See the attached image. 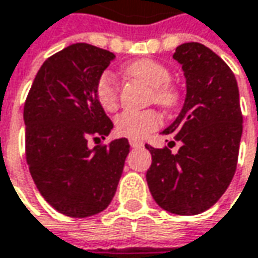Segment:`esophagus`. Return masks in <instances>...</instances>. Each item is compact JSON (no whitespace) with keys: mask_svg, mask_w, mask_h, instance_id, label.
<instances>
[{"mask_svg":"<svg viewBox=\"0 0 258 258\" xmlns=\"http://www.w3.org/2000/svg\"><path fill=\"white\" fill-rule=\"evenodd\" d=\"M130 146H131L133 149H137V147H141V146H143V141L134 140V139H133V140H130Z\"/></svg>","mask_w":258,"mask_h":258,"instance_id":"1","label":"esophagus"}]
</instances>
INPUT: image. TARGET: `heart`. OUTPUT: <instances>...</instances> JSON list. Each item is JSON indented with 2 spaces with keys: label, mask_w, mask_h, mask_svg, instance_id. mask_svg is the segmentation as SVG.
Returning a JSON list of instances; mask_svg holds the SVG:
<instances>
[{
  "label": "heart",
  "mask_w": 258,
  "mask_h": 258,
  "mask_svg": "<svg viewBox=\"0 0 258 258\" xmlns=\"http://www.w3.org/2000/svg\"><path fill=\"white\" fill-rule=\"evenodd\" d=\"M124 72L130 78L137 79L153 89L151 99L163 108H173L179 95L173 86L169 85L170 72L169 69L160 62L151 59H139L128 63L124 68ZM96 96L101 104L108 112H114L119 104L118 96V85L111 73H104L96 85ZM162 124L160 115L153 111H124L115 119V127L118 134L128 137V139H144L151 131L157 130Z\"/></svg>",
  "instance_id": "b5f03b06"
}]
</instances>
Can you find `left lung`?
<instances>
[{"label":"left lung","mask_w":258,"mask_h":258,"mask_svg":"<svg viewBox=\"0 0 258 258\" xmlns=\"http://www.w3.org/2000/svg\"><path fill=\"white\" fill-rule=\"evenodd\" d=\"M186 96L177 118L162 131L182 143L177 154L154 149L146 179L156 204L176 215H196L218 202L230 186L238 160L242 115L234 73L201 43L176 47ZM174 143V141H170Z\"/></svg>","instance_id":"1"}]
</instances>
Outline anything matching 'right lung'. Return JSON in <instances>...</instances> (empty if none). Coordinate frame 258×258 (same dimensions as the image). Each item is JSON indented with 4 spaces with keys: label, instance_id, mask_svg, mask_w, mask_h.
I'll list each match as a JSON object with an SVG mask.
<instances>
[{
    "label": "right lung",
    "instance_id": "obj_1",
    "mask_svg": "<svg viewBox=\"0 0 258 258\" xmlns=\"http://www.w3.org/2000/svg\"><path fill=\"white\" fill-rule=\"evenodd\" d=\"M114 59L92 44H71L41 64L24 104L30 173L41 196L66 217H92L111 204L130 153L127 139L88 146L114 127L96 96Z\"/></svg>",
    "mask_w": 258,
    "mask_h": 258
}]
</instances>
